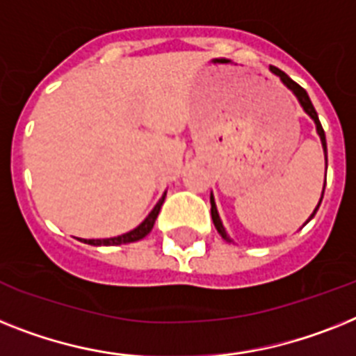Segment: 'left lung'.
<instances>
[{
    "label": "left lung",
    "instance_id": "8db88e82",
    "mask_svg": "<svg viewBox=\"0 0 356 356\" xmlns=\"http://www.w3.org/2000/svg\"><path fill=\"white\" fill-rule=\"evenodd\" d=\"M269 70H271V72H273V74H275V76H278V78H280L282 83L286 85L287 89H289L291 92L295 94L296 99H298V104H300L302 108H304V113L307 114V116H309V118L313 120V122H315V125H316V134H318V136H320V142H322V149H324L325 163H327V143H325L324 129H322V125H320L318 114H316L315 107H313V104H311V99H309V96H307V92H305V90L302 89L300 85L295 83V81H293V79H291L289 76L286 74V72H282L280 69H277V67H273V65H271V67H269ZM324 189H325V180H324ZM324 189H322V196H320L318 205H316L315 211L311 213V216H309V218H307V222H309V220H313V216H315L316 211H318L320 204H322V198H324ZM211 216H213V224H214V227H216V231H218V233H220V236L224 238L225 242H233V240L229 238L227 231H225L224 224H222V220H220V214H218V209H216V202H214L213 193H211ZM307 222H305V224H307ZM305 224H304V225H305Z\"/></svg>",
    "mask_w": 356,
    "mask_h": 356
}]
</instances>
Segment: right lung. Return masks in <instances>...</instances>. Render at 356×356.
<instances>
[{"mask_svg":"<svg viewBox=\"0 0 356 356\" xmlns=\"http://www.w3.org/2000/svg\"><path fill=\"white\" fill-rule=\"evenodd\" d=\"M167 193H163L160 200H158V204L154 205V209L149 213L145 220H143L142 224L138 225L136 229H132L129 233L120 234V236H113V238H96V240H81L83 243H89V245H122V243H131V242H138V240H142L145 238L147 234L151 233V229L154 227V222L158 218V213H160L161 205H163V200H165Z\"/></svg>","mask_w":356,"mask_h":356,"instance_id":"add662e5","label":"right lung"}]
</instances>
